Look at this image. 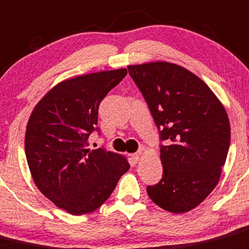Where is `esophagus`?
I'll use <instances>...</instances> for the list:
<instances>
[{
  "label": "esophagus",
  "mask_w": 249,
  "mask_h": 249,
  "mask_svg": "<svg viewBox=\"0 0 249 249\" xmlns=\"http://www.w3.org/2000/svg\"><path fill=\"white\" fill-rule=\"evenodd\" d=\"M141 153H142V149H141V151L137 152V153L132 154L131 159H132V161H134V163H137V161L140 160V157H141Z\"/></svg>",
  "instance_id": "esophagus-1"
}]
</instances>
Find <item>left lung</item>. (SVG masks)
Returning a JSON list of instances; mask_svg holds the SVG:
<instances>
[{
    "label": "left lung",
    "instance_id": "left-lung-1",
    "mask_svg": "<svg viewBox=\"0 0 249 249\" xmlns=\"http://www.w3.org/2000/svg\"><path fill=\"white\" fill-rule=\"evenodd\" d=\"M160 131L163 178L149 198L170 213L190 212L218 185L230 146L223 103L196 74L169 62L127 66Z\"/></svg>",
    "mask_w": 249,
    "mask_h": 249
}]
</instances>
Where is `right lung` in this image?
<instances>
[{
  "label": "right lung",
  "mask_w": 249,
  "mask_h": 249,
  "mask_svg": "<svg viewBox=\"0 0 249 249\" xmlns=\"http://www.w3.org/2000/svg\"><path fill=\"white\" fill-rule=\"evenodd\" d=\"M127 71L74 76L51 89L35 106L25 134V156L36 187L59 208L83 215L102 206L123 174L124 156L89 148L98 107Z\"/></svg>",
  "instance_id": "obj_1"
}]
</instances>
